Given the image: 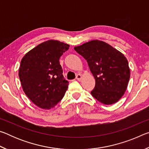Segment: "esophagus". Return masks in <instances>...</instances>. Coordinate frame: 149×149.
<instances>
[{"mask_svg": "<svg viewBox=\"0 0 149 149\" xmlns=\"http://www.w3.org/2000/svg\"><path fill=\"white\" fill-rule=\"evenodd\" d=\"M81 78H82V77H81V74H77V75H76V79L78 80V81H81Z\"/></svg>", "mask_w": 149, "mask_h": 149, "instance_id": "esophagus-1", "label": "esophagus"}]
</instances>
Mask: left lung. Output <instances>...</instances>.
<instances>
[{
  "mask_svg": "<svg viewBox=\"0 0 149 149\" xmlns=\"http://www.w3.org/2000/svg\"><path fill=\"white\" fill-rule=\"evenodd\" d=\"M74 49L87 60L95 79V87L91 92L93 97L107 105L118 102L125 93L130 77L124 55L99 40L85 42Z\"/></svg>",
  "mask_w": 149,
  "mask_h": 149,
  "instance_id": "left-lung-1",
  "label": "left lung"
}]
</instances>
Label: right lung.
<instances>
[{"label": "right lung", "instance_id": "right-lung-1", "mask_svg": "<svg viewBox=\"0 0 149 149\" xmlns=\"http://www.w3.org/2000/svg\"><path fill=\"white\" fill-rule=\"evenodd\" d=\"M70 45L49 40L37 45L22 59L19 77L25 94L42 109H50L62 99L68 87L59 59Z\"/></svg>", "mask_w": 149, "mask_h": 149}]
</instances>
